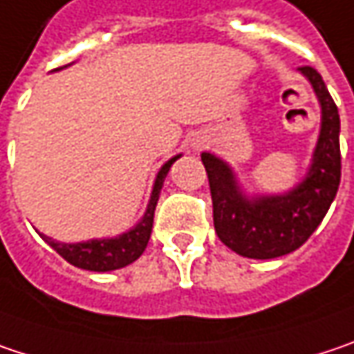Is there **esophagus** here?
Instances as JSON below:
<instances>
[{
  "label": "esophagus",
  "instance_id": "esophagus-1",
  "mask_svg": "<svg viewBox=\"0 0 354 354\" xmlns=\"http://www.w3.org/2000/svg\"><path fill=\"white\" fill-rule=\"evenodd\" d=\"M203 142H205V139H203V137H197V139H193L191 147H193V149H201V147H203Z\"/></svg>",
  "mask_w": 354,
  "mask_h": 354
}]
</instances>
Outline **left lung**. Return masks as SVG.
I'll use <instances>...</instances> for the list:
<instances>
[{"instance_id":"1","label":"left lung","mask_w":354,"mask_h":354,"mask_svg":"<svg viewBox=\"0 0 354 354\" xmlns=\"http://www.w3.org/2000/svg\"><path fill=\"white\" fill-rule=\"evenodd\" d=\"M320 104V133L310 167L300 183L284 193L245 195L232 165L201 153L205 165L217 238L243 258L272 260L298 250L326 215L341 183V118L322 76L298 68Z\"/></svg>"}]
</instances>
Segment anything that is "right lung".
<instances>
[{"mask_svg": "<svg viewBox=\"0 0 354 354\" xmlns=\"http://www.w3.org/2000/svg\"><path fill=\"white\" fill-rule=\"evenodd\" d=\"M58 70H62V68H58ZM179 157L181 155H175L173 159H169L159 169V173L155 177V183H153L149 205L145 209V215L137 221V225H133L131 230H127V232H122V234H118L114 238L76 241V243H64V241L52 240V238L39 234L41 240L46 241L50 248H54L66 262H70L76 268H82V270H90V272H111V270H118V268L133 264L135 260H139L140 254L145 252V248L149 243L151 230H153L155 207H157V201H159V195H161L165 177H167L171 165L175 163Z\"/></svg>", "mask_w": 354, "mask_h": 354, "instance_id": "1", "label": "right lung"}]
</instances>
